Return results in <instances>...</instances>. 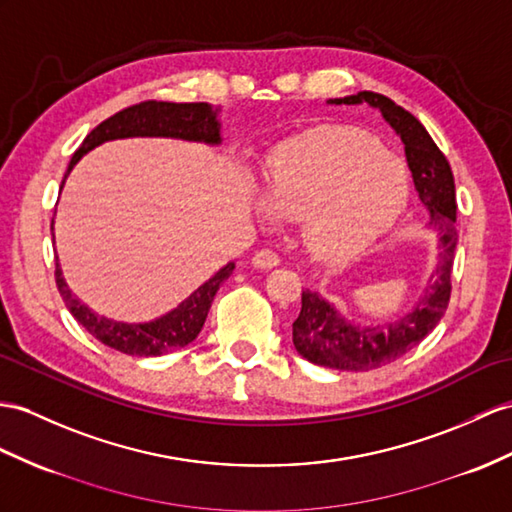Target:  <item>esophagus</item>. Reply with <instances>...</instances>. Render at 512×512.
<instances>
[{
  "label": "esophagus",
  "mask_w": 512,
  "mask_h": 512,
  "mask_svg": "<svg viewBox=\"0 0 512 512\" xmlns=\"http://www.w3.org/2000/svg\"><path fill=\"white\" fill-rule=\"evenodd\" d=\"M252 263L258 269H273V267L280 265V256L276 252H271V249H260V252L254 254Z\"/></svg>",
  "instance_id": "obj_1"
}]
</instances>
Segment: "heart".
I'll return each mask as SVG.
<instances>
[{
	"mask_svg": "<svg viewBox=\"0 0 512 512\" xmlns=\"http://www.w3.org/2000/svg\"><path fill=\"white\" fill-rule=\"evenodd\" d=\"M265 221H304V245L323 263H345L376 243L408 197L404 162L367 134L317 130L284 143L265 171Z\"/></svg>",
	"mask_w": 512,
	"mask_h": 512,
	"instance_id": "heart-1",
	"label": "heart"
}]
</instances>
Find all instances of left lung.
<instances>
[{"instance_id": "1", "label": "left lung", "mask_w": 512, "mask_h": 512, "mask_svg": "<svg viewBox=\"0 0 512 512\" xmlns=\"http://www.w3.org/2000/svg\"><path fill=\"white\" fill-rule=\"evenodd\" d=\"M336 106L369 104L380 110L384 121L397 132L413 173L419 199L430 213V226L441 232L439 265L426 295L402 319L386 326L358 328L341 317L330 302L315 291H302V310L293 321V345L310 363L339 371H369L413 350L436 328L447 310L452 293V265L456 249V186L450 162L415 115L380 93L360 91L356 95L328 99Z\"/></svg>"}]
</instances>
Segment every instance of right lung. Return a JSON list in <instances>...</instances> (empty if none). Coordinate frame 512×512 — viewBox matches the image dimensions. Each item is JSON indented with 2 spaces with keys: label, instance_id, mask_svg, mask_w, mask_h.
Masks as SVG:
<instances>
[{
  "label": "right lung",
  "instance_id": "add662e5",
  "mask_svg": "<svg viewBox=\"0 0 512 512\" xmlns=\"http://www.w3.org/2000/svg\"><path fill=\"white\" fill-rule=\"evenodd\" d=\"M219 108L206 102H193V104H173V102H156V99H147V102L134 104L119 110L117 115L108 117L99 123L91 134L78 147V152L71 156L69 169L65 173V180L76 167V162L91 152L93 147L102 145L106 141L115 139H132V136H167V139H182V141H199L208 145L221 143V123L217 119ZM62 180V184H65ZM60 184V189H62ZM52 232H54V219H52ZM234 271V263L221 267L213 278L199 286L189 297L184 299L167 315H162L154 321L147 323H123L115 319H106L102 315H95L89 306H84L80 299L71 293L56 256V286L65 299V306L69 313L78 319L80 326L89 330L97 341L112 347L121 354L128 356H162L173 350H180L197 339L199 330H202L204 321L208 317L210 304L219 291V286L226 282Z\"/></svg>",
  "mask_w": 512,
  "mask_h": 512
}]
</instances>
